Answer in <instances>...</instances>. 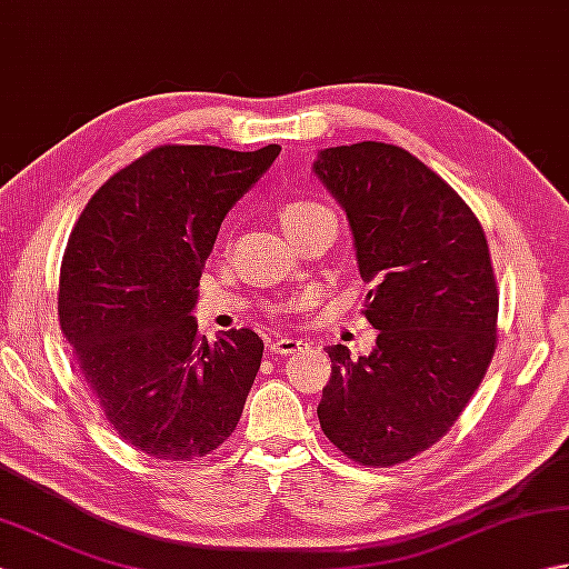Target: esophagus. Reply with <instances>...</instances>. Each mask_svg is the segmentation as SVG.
Returning a JSON list of instances; mask_svg holds the SVG:
<instances>
[{
    "label": "esophagus",
    "mask_w": 569,
    "mask_h": 569,
    "mask_svg": "<svg viewBox=\"0 0 569 569\" xmlns=\"http://www.w3.org/2000/svg\"><path fill=\"white\" fill-rule=\"evenodd\" d=\"M303 347H308V342L296 340V337H276V340L271 342V352L273 355H296Z\"/></svg>",
    "instance_id": "obj_1"
}]
</instances>
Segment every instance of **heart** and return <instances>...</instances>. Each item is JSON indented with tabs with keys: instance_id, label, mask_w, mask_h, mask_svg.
Segmentation results:
<instances>
[{
	"instance_id": "1",
	"label": "heart",
	"mask_w": 569,
	"mask_h": 569,
	"mask_svg": "<svg viewBox=\"0 0 569 569\" xmlns=\"http://www.w3.org/2000/svg\"><path fill=\"white\" fill-rule=\"evenodd\" d=\"M278 217H281V224L288 234L298 237L308 232V229H316L320 224H337L335 212L318 200H288L281 210H278Z\"/></svg>"
}]
</instances>
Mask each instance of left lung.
Segmentation results:
<instances>
[{"label":"left lung","mask_w":569,"mask_h":569,"mask_svg":"<svg viewBox=\"0 0 569 569\" xmlns=\"http://www.w3.org/2000/svg\"><path fill=\"white\" fill-rule=\"evenodd\" d=\"M316 173L347 212L369 357L328 347L320 428L345 457L393 467L426 452L462 416L497 352L499 288L477 214L401 147L359 141L320 151Z\"/></svg>","instance_id":"left-lung-1"}]
</instances>
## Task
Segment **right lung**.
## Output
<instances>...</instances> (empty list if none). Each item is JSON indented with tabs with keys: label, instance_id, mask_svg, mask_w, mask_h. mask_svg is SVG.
<instances>
[{
	"label": "right lung",
	"instance_id": "right-lung-1",
	"mask_svg": "<svg viewBox=\"0 0 569 569\" xmlns=\"http://www.w3.org/2000/svg\"><path fill=\"white\" fill-rule=\"evenodd\" d=\"M278 153V143L156 147L107 180L72 227L60 332L104 420L143 455L192 462L237 428L263 342L241 328L208 345L190 310L224 214Z\"/></svg>",
	"mask_w": 569,
	"mask_h": 569
}]
</instances>
